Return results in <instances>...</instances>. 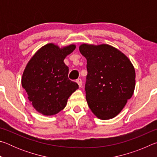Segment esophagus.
<instances>
[{
  "label": "esophagus",
  "mask_w": 157,
  "mask_h": 157,
  "mask_svg": "<svg viewBox=\"0 0 157 157\" xmlns=\"http://www.w3.org/2000/svg\"><path fill=\"white\" fill-rule=\"evenodd\" d=\"M76 82H77V83L78 84V85H79V87H82V80H81V79H77V80H76Z\"/></svg>",
  "instance_id": "34e87169"
}]
</instances>
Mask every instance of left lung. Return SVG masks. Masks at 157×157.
<instances>
[{"instance_id":"left-lung-1","label":"left lung","mask_w":157,"mask_h":157,"mask_svg":"<svg viewBox=\"0 0 157 157\" xmlns=\"http://www.w3.org/2000/svg\"><path fill=\"white\" fill-rule=\"evenodd\" d=\"M79 50L86 59L85 91L90 109L101 120L114 118L134 94V66L124 53L110 45L82 44Z\"/></svg>"}]
</instances>
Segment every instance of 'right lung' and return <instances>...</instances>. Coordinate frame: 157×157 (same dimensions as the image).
I'll return each mask as SVG.
<instances>
[{
  "label": "right lung",
  "instance_id": "obj_1",
  "mask_svg": "<svg viewBox=\"0 0 157 157\" xmlns=\"http://www.w3.org/2000/svg\"><path fill=\"white\" fill-rule=\"evenodd\" d=\"M75 44L60 48L50 43L35 52L28 62L21 84L36 111L44 116L63 110L68 98L79 88L68 78V67L63 60L75 49Z\"/></svg>",
  "mask_w": 157,
  "mask_h": 157
}]
</instances>
